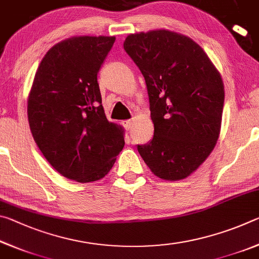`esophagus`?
I'll use <instances>...</instances> for the list:
<instances>
[{"mask_svg": "<svg viewBox=\"0 0 259 259\" xmlns=\"http://www.w3.org/2000/svg\"><path fill=\"white\" fill-rule=\"evenodd\" d=\"M122 125H123L126 130H130L131 125H133V121H131V120H125V121L122 122Z\"/></svg>", "mask_w": 259, "mask_h": 259, "instance_id": "esophagus-1", "label": "esophagus"}]
</instances>
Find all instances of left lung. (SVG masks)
Instances as JSON below:
<instances>
[{"instance_id": "left-lung-1", "label": "left lung", "mask_w": 259, "mask_h": 259, "mask_svg": "<svg viewBox=\"0 0 259 259\" xmlns=\"http://www.w3.org/2000/svg\"><path fill=\"white\" fill-rule=\"evenodd\" d=\"M123 48L145 78L154 135L137 145L155 176L184 179L213 150L224 107L222 77L198 43L160 29L131 34Z\"/></svg>"}]
</instances>
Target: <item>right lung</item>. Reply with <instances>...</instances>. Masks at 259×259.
Listing matches in <instances>:
<instances>
[{
    "label": "right lung",
    "instance_id": "right-lung-1",
    "mask_svg": "<svg viewBox=\"0 0 259 259\" xmlns=\"http://www.w3.org/2000/svg\"><path fill=\"white\" fill-rule=\"evenodd\" d=\"M114 42V36H77L52 47L29 93L35 143L54 169L78 183L107 175L124 146L123 130L105 115L97 81Z\"/></svg>",
    "mask_w": 259,
    "mask_h": 259
}]
</instances>
